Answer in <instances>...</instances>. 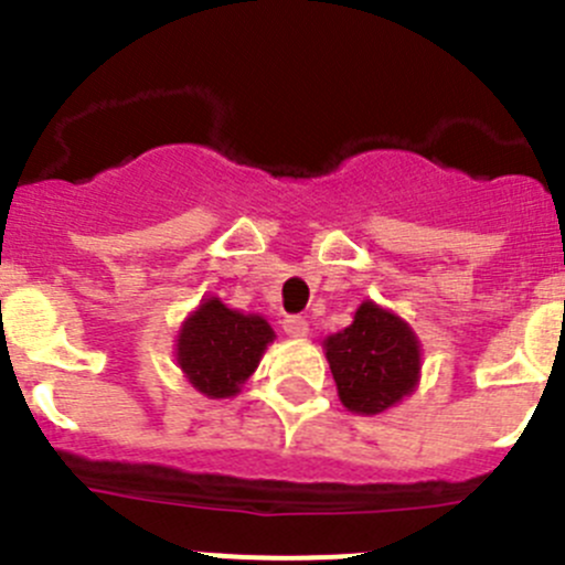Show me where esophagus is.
Segmentation results:
<instances>
[{
  "mask_svg": "<svg viewBox=\"0 0 565 565\" xmlns=\"http://www.w3.org/2000/svg\"><path fill=\"white\" fill-rule=\"evenodd\" d=\"M284 330H287V335H292V339H300V335L309 333V322H306L303 317H287L284 319Z\"/></svg>",
  "mask_w": 565,
  "mask_h": 565,
  "instance_id": "obj_1",
  "label": "esophagus"
}]
</instances>
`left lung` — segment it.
Returning a JSON list of instances; mask_svg holds the SVG:
<instances>
[{"label": "left lung", "instance_id": "1", "mask_svg": "<svg viewBox=\"0 0 565 565\" xmlns=\"http://www.w3.org/2000/svg\"><path fill=\"white\" fill-rule=\"evenodd\" d=\"M330 372L347 409L377 415L415 388L418 339L398 317L363 303L350 328L324 341Z\"/></svg>", "mask_w": 565, "mask_h": 565}]
</instances>
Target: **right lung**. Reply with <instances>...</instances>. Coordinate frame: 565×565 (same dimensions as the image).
Instances as JSON below:
<instances>
[{"mask_svg":"<svg viewBox=\"0 0 565 565\" xmlns=\"http://www.w3.org/2000/svg\"><path fill=\"white\" fill-rule=\"evenodd\" d=\"M273 328L256 315H241L210 298L188 317L177 339V363L191 385L210 398L235 396L259 366Z\"/></svg>","mask_w":565,"mask_h":565,"instance_id":"obj_1","label":"right lung"}]
</instances>
